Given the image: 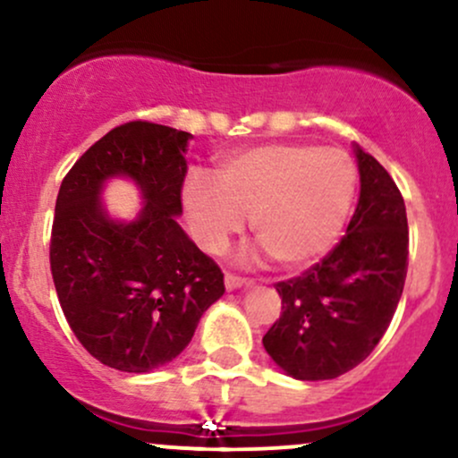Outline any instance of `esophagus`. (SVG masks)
Segmentation results:
<instances>
[{"label":"esophagus","instance_id":"esophagus-1","mask_svg":"<svg viewBox=\"0 0 458 458\" xmlns=\"http://www.w3.org/2000/svg\"><path fill=\"white\" fill-rule=\"evenodd\" d=\"M224 283H225V289L234 291V289H239V286H248L250 280L243 278V276L230 274V271H228V274H225V278H224Z\"/></svg>","mask_w":458,"mask_h":458}]
</instances>
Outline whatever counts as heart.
<instances>
[{"label": "heart", "instance_id": "heart-1", "mask_svg": "<svg viewBox=\"0 0 458 458\" xmlns=\"http://www.w3.org/2000/svg\"><path fill=\"white\" fill-rule=\"evenodd\" d=\"M354 187V165L339 149L267 143L221 158L217 180L191 174L182 202L206 252H221L250 217L265 252L280 267L298 269L333 248Z\"/></svg>", "mask_w": 458, "mask_h": 458}]
</instances>
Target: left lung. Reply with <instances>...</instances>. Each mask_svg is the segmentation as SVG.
<instances>
[{
    "instance_id": "left-lung-1",
    "label": "left lung",
    "mask_w": 458,
    "mask_h": 458,
    "mask_svg": "<svg viewBox=\"0 0 458 458\" xmlns=\"http://www.w3.org/2000/svg\"><path fill=\"white\" fill-rule=\"evenodd\" d=\"M360 193L348 230L302 276L276 283L283 313L263 336L298 380H330L371 354L394 319L409 267L406 206L394 178L356 145Z\"/></svg>"
}]
</instances>
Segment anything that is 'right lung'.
<instances>
[{
	"label": "right lung",
	"mask_w": 458,
	"mask_h": 458,
	"mask_svg": "<svg viewBox=\"0 0 458 458\" xmlns=\"http://www.w3.org/2000/svg\"><path fill=\"white\" fill-rule=\"evenodd\" d=\"M189 139L152 122L117 125L60 184L49 243L58 302L84 350L113 369L143 374L174 360L225 291L217 263L175 221ZM114 174L144 193L130 225L110 220L98 202Z\"/></svg>",
	"instance_id": "obj_1"
}]
</instances>
